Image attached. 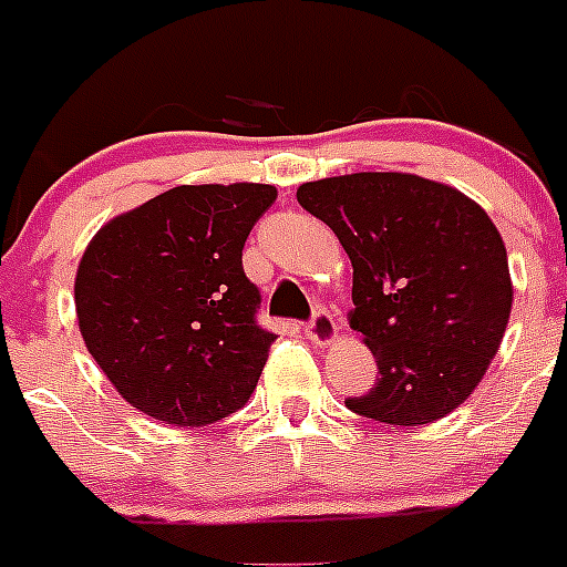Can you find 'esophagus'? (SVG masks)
<instances>
[{"label":"esophagus","instance_id":"esophagus-1","mask_svg":"<svg viewBox=\"0 0 567 567\" xmlns=\"http://www.w3.org/2000/svg\"><path fill=\"white\" fill-rule=\"evenodd\" d=\"M305 334L310 337V340L316 342V346H329V342L337 337V323H334V318H331L326 310H318L316 316H312V318L305 323Z\"/></svg>","mask_w":567,"mask_h":567}]
</instances>
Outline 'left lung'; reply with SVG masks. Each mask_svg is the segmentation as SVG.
Listing matches in <instances>:
<instances>
[{"label":"left lung","mask_w":567,"mask_h":567,"mask_svg":"<svg viewBox=\"0 0 567 567\" xmlns=\"http://www.w3.org/2000/svg\"><path fill=\"white\" fill-rule=\"evenodd\" d=\"M296 199L340 238L353 266L351 329L379 379L353 414L386 425L442 420L499 351L513 305L494 221L458 188L405 173L305 183Z\"/></svg>","instance_id":"8db88e82"}]
</instances>
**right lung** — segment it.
Returning a JSON list of instances; mask_svg holds the SVG:
<instances>
[{
  "mask_svg": "<svg viewBox=\"0 0 567 567\" xmlns=\"http://www.w3.org/2000/svg\"><path fill=\"white\" fill-rule=\"evenodd\" d=\"M266 183L175 186L95 233L76 274L87 351L142 414L199 427L241 409L277 334L244 244L271 208Z\"/></svg>",
  "mask_w": 567,
  "mask_h": 567,
  "instance_id": "obj_1",
  "label": "right lung"
}]
</instances>
